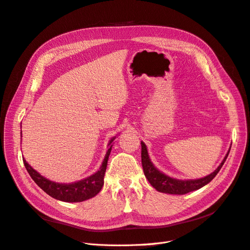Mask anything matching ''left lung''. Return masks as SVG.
I'll list each match as a JSON object with an SVG mask.
<instances>
[{"label": "left lung", "instance_id": "8db88e82", "mask_svg": "<svg viewBox=\"0 0 250 250\" xmlns=\"http://www.w3.org/2000/svg\"><path fill=\"white\" fill-rule=\"evenodd\" d=\"M141 145H142L143 170H144V174H145V176L148 179L150 185L152 186L158 192L167 193V194H175V195H183V194L190 193L192 191L198 190V188L208 185L209 181H211V179H214V177L217 175L218 172L220 171V169L222 168V166L225 163L226 158H228L229 153V151L228 154H226L225 157L223 158L222 163L219 165V167L213 173H210L209 175L203 177V178H199V179L179 180V179L172 178L168 175H166V174L162 173L161 171H158L150 161L147 147L145 144L141 142Z\"/></svg>", "mask_w": 250, "mask_h": 250}]
</instances>
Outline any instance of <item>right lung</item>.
<instances>
[{"label":"right lung","mask_w":250,"mask_h":250,"mask_svg":"<svg viewBox=\"0 0 250 250\" xmlns=\"http://www.w3.org/2000/svg\"><path fill=\"white\" fill-rule=\"evenodd\" d=\"M113 140H115V138H112L108 143V150L106 154H105L104 161L99 171L93 174V175H90L89 177L76 181V183H54V181H51L42 176L39 172L35 171L31 166L26 162L25 158H22V162H24V165L29 173V175L35 181V184L39 186L42 191L50 195L51 197L64 202H81L95 197V196L101 191V188L104 185V175L105 171H106L107 161L111 151Z\"/></svg>","instance_id":"1"}]
</instances>
